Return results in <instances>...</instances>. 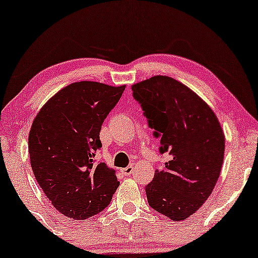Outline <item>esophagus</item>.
<instances>
[{"label": "esophagus", "instance_id": "obj_1", "mask_svg": "<svg viewBox=\"0 0 258 258\" xmlns=\"http://www.w3.org/2000/svg\"><path fill=\"white\" fill-rule=\"evenodd\" d=\"M121 172H122V174H125V176H130V174L133 172V166L131 165V166L121 168Z\"/></svg>", "mask_w": 258, "mask_h": 258}]
</instances>
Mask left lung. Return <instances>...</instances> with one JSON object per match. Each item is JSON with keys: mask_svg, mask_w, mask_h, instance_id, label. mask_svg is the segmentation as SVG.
I'll use <instances>...</instances> for the list:
<instances>
[{"mask_svg": "<svg viewBox=\"0 0 258 258\" xmlns=\"http://www.w3.org/2000/svg\"><path fill=\"white\" fill-rule=\"evenodd\" d=\"M159 152L164 170L146 185L148 203L171 221H183L203 206L220 178L224 135L212 109L190 88L168 76H153L132 86Z\"/></svg>", "mask_w": 258, "mask_h": 258, "instance_id": "left-lung-1", "label": "left lung"}]
</instances>
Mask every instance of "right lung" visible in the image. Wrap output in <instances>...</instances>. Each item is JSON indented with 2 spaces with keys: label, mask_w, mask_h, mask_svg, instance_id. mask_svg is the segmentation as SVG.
Instances as JSON below:
<instances>
[{
  "label": "right lung",
  "mask_w": 258,
  "mask_h": 258,
  "mask_svg": "<svg viewBox=\"0 0 258 258\" xmlns=\"http://www.w3.org/2000/svg\"><path fill=\"white\" fill-rule=\"evenodd\" d=\"M126 86L80 81L67 86L44 104L29 133L35 178L60 214L86 220L108 207L119 180L104 162L99 132Z\"/></svg>",
  "instance_id": "1"
}]
</instances>
